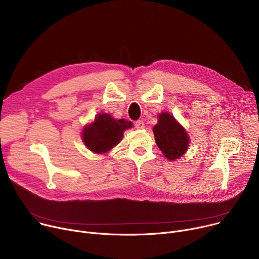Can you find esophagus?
Returning <instances> with one entry per match:
<instances>
[{
  "label": "esophagus",
  "mask_w": 259,
  "mask_h": 259,
  "mask_svg": "<svg viewBox=\"0 0 259 259\" xmlns=\"http://www.w3.org/2000/svg\"><path fill=\"white\" fill-rule=\"evenodd\" d=\"M135 128H136V129H145V128H146V125H145V123H144L143 121H137V122L135 123Z\"/></svg>",
  "instance_id": "1"
}]
</instances>
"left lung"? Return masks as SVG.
Listing matches in <instances>:
<instances>
[{
	"mask_svg": "<svg viewBox=\"0 0 259 259\" xmlns=\"http://www.w3.org/2000/svg\"><path fill=\"white\" fill-rule=\"evenodd\" d=\"M153 132L158 148L170 161L180 159L189 149V135L169 112L159 113Z\"/></svg>",
	"mask_w": 259,
	"mask_h": 259,
	"instance_id": "1",
	"label": "left lung"
}]
</instances>
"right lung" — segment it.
Returning <instances> with one entry per match:
<instances>
[{"label": "right lung", "mask_w": 259, "mask_h": 259, "mask_svg": "<svg viewBox=\"0 0 259 259\" xmlns=\"http://www.w3.org/2000/svg\"><path fill=\"white\" fill-rule=\"evenodd\" d=\"M132 126V122L113 119L107 112L98 113L92 123L83 127L82 143L93 153L105 154L121 142L125 130Z\"/></svg>", "instance_id": "1"}]
</instances>
